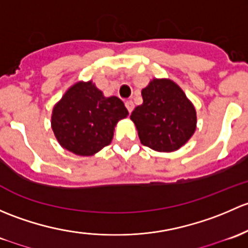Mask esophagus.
<instances>
[{
  "label": "esophagus",
  "mask_w": 248,
  "mask_h": 248,
  "mask_svg": "<svg viewBox=\"0 0 248 248\" xmlns=\"http://www.w3.org/2000/svg\"><path fill=\"white\" fill-rule=\"evenodd\" d=\"M125 106H126V108H127V111H129V113H131L132 109H134V107H135L134 103H132L131 100H126V101H125Z\"/></svg>",
  "instance_id": "34e87169"
}]
</instances>
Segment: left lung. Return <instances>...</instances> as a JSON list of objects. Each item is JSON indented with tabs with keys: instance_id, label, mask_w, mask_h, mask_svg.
Here are the masks:
<instances>
[{
	"instance_id": "1",
	"label": "left lung",
	"mask_w": 248,
	"mask_h": 248,
	"mask_svg": "<svg viewBox=\"0 0 248 248\" xmlns=\"http://www.w3.org/2000/svg\"><path fill=\"white\" fill-rule=\"evenodd\" d=\"M142 98L143 104L130 118L143 145L156 152H174L195 134V106L172 80L154 78L142 89Z\"/></svg>"
}]
</instances>
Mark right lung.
I'll list each match as a JSON object with an SVG mask.
<instances>
[{"label":"right lung","mask_w":248,"mask_h":248,"mask_svg":"<svg viewBox=\"0 0 248 248\" xmlns=\"http://www.w3.org/2000/svg\"><path fill=\"white\" fill-rule=\"evenodd\" d=\"M127 114L121 99L106 98L92 81H80L53 107L51 127L64 149L91 156L111 143L114 126Z\"/></svg>","instance_id":"right-lung-1"}]
</instances>
